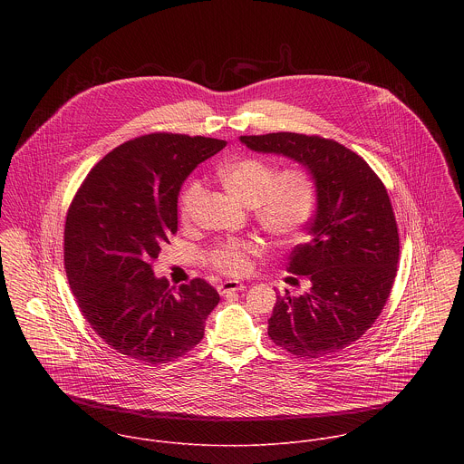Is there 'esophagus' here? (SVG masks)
<instances>
[{
  "label": "esophagus",
  "instance_id": "1",
  "mask_svg": "<svg viewBox=\"0 0 464 464\" xmlns=\"http://www.w3.org/2000/svg\"><path fill=\"white\" fill-rule=\"evenodd\" d=\"M246 285L243 282H237V280H225L218 285V291L219 295H227V293H234V291H241L245 289Z\"/></svg>",
  "mask_w": 464,
  "mask_h": 464
}]
</instances>
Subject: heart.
<instances>
[{"label":"heart","mask_w":464,"mask_h":464,"mask_svg":"<svg viewBox=\"0 0 464 464\" xmlns=\"http://www.w3.org/2000/svg\"><path fill=\"white\" fill-rule=\"evenodd\" d=\"M216 177L221 186L252 208L254 219L276 245L295 243L311 223L316 210V186L302 168H276L257 157H239L218 166ZM201 199L197 182L188 184L179 198L182 223H191ZM257 246L248 239H227L218 243L207 261L225 275H243L250 266V256Z\"/></svg>","instance_id":"1"}]
</instances>
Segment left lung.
Instances as JSON below:
<instances>
[{"label": "left lung", "instance_id": "obj_1", "mask_svg": "<svg viewBox=\"0 0 464 464\" xmlns=\"http://www.w3.org/2000/svg\"><path fill=\"white\" fill-rule=\"evenodd\" d=\"M241 142L304 164L318 195L311 239L287 266L311 289L298 298L276 295L267 335L305 359L339 352L375 324L393 289L400 239L388 191L361 155L334 139L276 132L241 135Z\"/></svg>", "mask_w": 464, "mask_h": 464}]
</instances>
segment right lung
Segmentation results:
<instances>
[{"mask_svg":"<svg viewBox=\"0 0 464 464\" xmlns=\"http://www.w3.org/2000/svg\"><path fill=\"white\" fill-rule=\"evenodd\" d=\"M225 140L155 132L123 142L85 177L64 227V267L82 316L118 353L164 364L203 339L218 291L203 278L171 287L151 265L177 232L188 175Z\"/></svg>","mask_w":464,"mask_h":464,"instance_id":"add662e5","label":"right lung"}]
</instances>
